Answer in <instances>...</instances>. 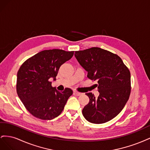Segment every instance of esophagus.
<instances>
[{
	"label": "esophagus",
	"mask_w": 150,
	"mask_h": 150,
	"mask_svg": "<svg viewBox=\"0 0 150 150\" xmlns=\"http://www.w3.org/2000/svg\"><path fill=\"white\" fill-rule=\"evenodd\" d=\"M74 94L77 95V96H80V95L82 94V93H79L78 91H74Z\"/></svg>",
	"instance_id": "esophagus-1"
}]
</instances>
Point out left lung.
<instances>
[{"label":"left lung","mask_w":150,"mask_h":150,"mask_svg":"<svg viewBox=\"0 0 150 150\" xmlns=\"http://www.w3.org/2000/svg\"><path fill=\"white\" fill-rule=\"evenodd\" d=\"M80 65L88 72V78L97 80L99 95L86 93L89 103L83 110L85 119L95 124L104 123L122 111L131 93L130 72L115 54L99 47L75 51Z\"/></svg>","instance_id":"8db88e82"}]
</instances>
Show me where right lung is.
Instances as JSON below:
<instances>
[{
	"mask_svg": "<svg viewBox=\"0 0 150 150\" xmlns=\"http://www.w3.org/2000/svg\"><path fill=\"white\" fill-rule=\"evenodd\" d=\"M74 51L50 49L40 51L29 58L17 72L18 96L32 115L51 120L59 115L72 91L66 88L59 92L51 86L61 65L69 60Z\"/></svg>",
	"mask_w": 150,
	"mask_h": 150,
	"instance_id": "1",
	"label": "right lung"
}]
</instances>
